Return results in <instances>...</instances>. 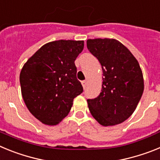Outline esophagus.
I'll return each mask as SVG.
<instances>
[{
    "label": "esophagus",
    "mask_w": 160,
    "mask_h": 160,
    "mask_svg": "<svg viewBox=\"0 0 160 160\" xmlns=\"http://www.w3.org/2000/svg\"><path fill=\"white\" fill-rule=\"evenodd\" d=\"M82 87L83 88H86V87H87V81H82Z\"/></svg>",
    "instance_id": "obj_1"
}]
</instances>
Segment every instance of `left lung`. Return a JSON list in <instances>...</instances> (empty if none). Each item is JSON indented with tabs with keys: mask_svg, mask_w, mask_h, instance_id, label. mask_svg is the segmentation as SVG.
Wrapping results in <instances>:
<instances>
[{
	"mask_svg": "<svg viewBox=\"0 0 160 160\" xmlns=\"http://www.w3.org/2000/svg\"><path fill=\"white\" fill-rule=\"evenodd\" d=\"M87 49L102 70L101 93L87 99L92 116L104 127L122 123L136 109L144 89L142 73L129 49L115 39H88Z\"/></svg>",
	"mask_w": 160,
	"mask_h": 160,
	"instance_id": "8db88e82",
	"label": "left lung"
}]
</instances>
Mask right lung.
I'll return each mask as SVG.
<instances>
[{
  "instance_id": "obj_1",
  "label": "right lung",
  "mask_w": 160,
  "mask_h": 160,
  "mask_svg": "<svg viewBox=\"0 0 160 160\" xmlns=\"http://www.w3.org/2000/svg\"><path fill=\"white\" fill-rule=\"evenodd\" d=\"M83 47V41L49 42L22 67V98L31 114L42 123L58 124L70 112L73 98L82 93L74 61Z\"/></svg>"
}]
</instances>
